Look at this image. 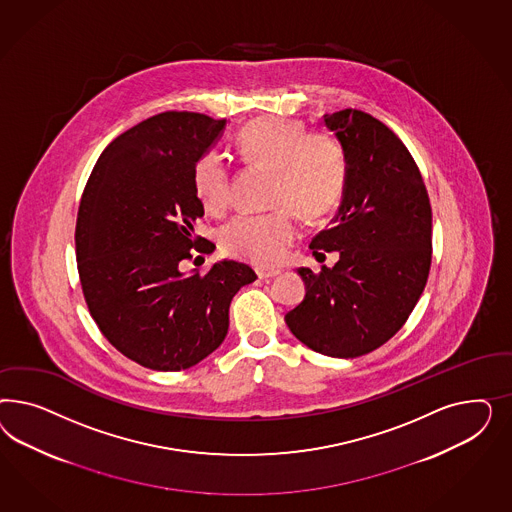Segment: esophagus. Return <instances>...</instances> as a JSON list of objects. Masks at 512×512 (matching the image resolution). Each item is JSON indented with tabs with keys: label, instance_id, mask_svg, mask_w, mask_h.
<instances>
[{
	"label": "esophagus",
	"instance_id": "1",
	"mask_svg": "<svg viewBox=\"0 0 512 512\" xmlns=\"http://www.w3.org/2000/svg\"><path fill=\"white\" fill-rule=\"evenodd\" d=\"M279 274H281V270L278 268H257V276L261 279L276 278Z\"/></svg>",
	"mask_w": 512,
	"mask_h": 512
}]
</instances>
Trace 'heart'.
Wrapping results in <instances>:
<instances>
[{
  "label": "heart",
  "instance_id": "1",
  "mask_svg": "<svg viewBox=\"0 0 512 512\" xmlns=\"http://www.w3.org/2000/svg\"><path fill=\"white\" fill-rule=\"evenodd\" d=\"M242 157L274 171L272 204L266 214H240L219 233L223 249L257 264H276L300 238L302 216L323 217L340 204L347 186V154L340 140L325 131H306L285 116H263L244 125L236 137ZM193 187L210 214L231 204V169L216 150L202 154L193 167Z\"/></svg>",
  "mask_w": 512,
  "mask_h": 512
}]
</instances>
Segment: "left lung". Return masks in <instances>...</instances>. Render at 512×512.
<instances>
[{
    "instance_id": "obj_1",
    "label": "left lung",
    "mask_w": 512,
    "mask_h": 512,
    "mask_svg": "<svg viewBox=\"0 0 512 512\" xmlns=\"http://www.w3.org/2000/svg\"><path fill=\"white\" fill-rule=\"evenodd\" d=\"M347 154V186L313 255L338 251L319 274L298 268L306 296L285 315L310 349L357 358L387 343L407 321L432 264V206L419 167L398 135L362 110L325 114Z\"/></svg>"
}]
</instances>
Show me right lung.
<instances>
[{"label": "right lung", "instance_id": "obj_1", "mask_svg": "<svg viewBox=\"0 0 512 512\" xmlns=\"http://www.w3.org/2000/svg\"><path fill=\"white\" fill-rule=\"evenodd\" d=\"M225 120L161 112L127 129L99 155L78 206V276L93 321L124 357L180 372L214 353L229 306L257 279L248 264L219 261L201 276L180 264L214 244L195 234L204 214L193 167Z\"/></svg>", "mask_w": 512, "mask_h": 512}]
</instances>
